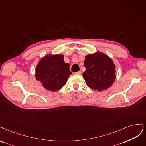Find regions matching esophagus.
<instances>
[{"instance_id":"obj_1","label":"esophagus","mask_w":146,"mask_h":146,"mask_svg":"<svg viewBox=\"0 0 146 146\" xmlns=\"http://www.w3.org/2000/svg\"><path fill=\"white\" fill-rule=\"evenodd\" d=\"M81 73H82L81 71H79V72H77L75 73V74H81Z\"/></svg>"}]
</instances>
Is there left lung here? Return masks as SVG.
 <instances>
[{"instance_id":"obj_1","label":"left lung","mask_w":146,"mask_h":146,"mask_svg":"<svg viewBox=\"0 0 146 146\" xmlns=\"http://www.w3.org/2000/svg\"><path fill=\"white\" fill-rule=\"evenodd\" d=\"M84 65L86 70L82 75L90 88L100 92L113 84L116 79L115 65L107 55L101 52L88 54Z\"/></svg>"}]
</instances>
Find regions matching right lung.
<instances>
[{"label": "right lung", "mask_w": 146, "mask_h": 146, "mask_svg": "<svg viewBox=\"0 0 146 146\" xmlns=\"http://www.w3.org/2000/svg\"><path fill=\"white\" fill-rule=\"evenodd\" d=\"M69 65L64 62V55H46L37 65L36 78L46 90L57 91L65 85L70 75L72 74Z\"/></svg>", "instance_id": "add662e5"}]
</instances>
